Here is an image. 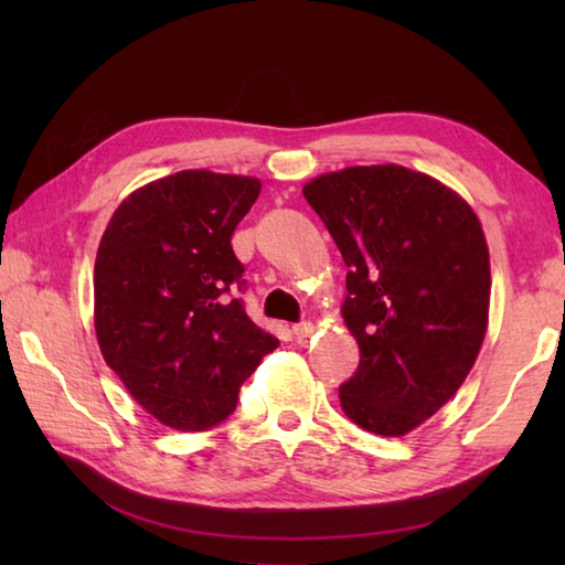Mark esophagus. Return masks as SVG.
<instances>
[{
  "label": "esophagus",
  "mask_w": 565,
  "mask_h": 565,
  "mask_svg": "<svg viewBox=\"0 0 565 565\" xmlns=\"http://www.w3.org/2000/svg\"><path fill=\"white\" fill-rule=\"evenodd\" d=\"M291 332H294V338H296L298 342H303V340L310 338V334H313V322H310V320L296 322V326L291 328Z\"/></svg>",
  "instance_id": "obj_1"
}]
</instances>
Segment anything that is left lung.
Here are the masks:
<instances>
[{"label":"left lung","mask_w":565,"mask_h":565,"mask_svg":"<svg viewBox=\"0 0 565 565\" xmlns=\"http://www.w3.org/2000/svg\"><path fill=\"white\" fill-rule=\"evenodd\" d=\"M303 196L347 264L342 316L359 366L347 417L401 437L459 391L488 326L490 259L476 213L437 179L398 164L322 174Z\"/></svg>","instance_id":"obj_1"}]
</instances>
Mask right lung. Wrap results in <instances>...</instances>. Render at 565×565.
Returning a JSON list of instances; mask_svg holds the SVG:
<instances>
[{
	"instance_id": "add662e5",
	"label": "right lung",
	"mask_w": 565,
	"mask_h": 565,
	"mask_svg": "<svg viewBox=\"0 0 565 565\" xmlns=\"http://www.w3.org/2000/svg\"><path fill=\"white\" fill-rule=\"evenodd\" d=\"M259 179L186 170L130 194L94 264V326L106 364L162 425L203 431L279 340L249 320L231 237Z\"/></svg>"
}]
</instances>
